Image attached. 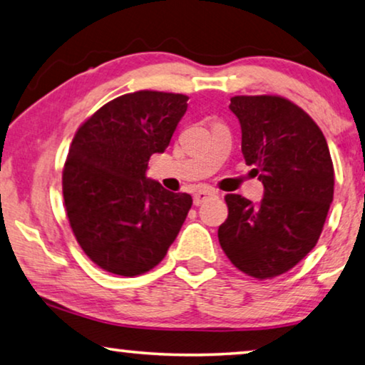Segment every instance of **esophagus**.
<instances>
[{"label":"esophagus","mask_w":365,"mask_h":365,"mask_svg":"<svg viewBox=\"0 0 365 365\" xmlns=\"http://www.w3.org/2000/svg\"><path fill=\"white\" fill-rule=\"evenodd\" d=\"M215 195H216V192H215V190H211V188L198 190V192L193 195V203L195 205H201V203H203V201H206L208 198H213Z\"/></svg>","instance_id":"esophagus-1"}]
</instances>
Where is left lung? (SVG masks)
Returning <instances> with one entry per match:
<instances>
[{
	"label": "left lung",
	"instance_id": "obj_1",
	"mask_svg": "<svg viewBox=\"0 0 365 365\" xmlns=\"http://www.w3.org/2000/svg\"><path fill=\"white\" fill-rule=\"evenodd\" d=\"M242 155L264 185L259 205L226 195L217 230L222 251L255 279H272L317 246L334 193V168L317 123L282 96H232Z\"/></svg>",
	"mask_w": 365,
	"mask_h": 365
}]
</instances>
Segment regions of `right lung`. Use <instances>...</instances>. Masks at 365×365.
<instances>
[{"label":"right lung","instance_id":"obj_1","mask_svg":"<svg viewBox=\"0 0 365 365\" xmlns=\"http://www.w3.org/2000/svg\"><path fill=\"white\" fill-rule=\"evenodd\" d=\"M188 96L143 90L114 98L78 128L62 173L65 211L83 252L123 277L154 269L193 200L145 177L187 111Z\"/></svg>","mask_w":365,"mask_h":365}]
</instances>
